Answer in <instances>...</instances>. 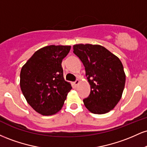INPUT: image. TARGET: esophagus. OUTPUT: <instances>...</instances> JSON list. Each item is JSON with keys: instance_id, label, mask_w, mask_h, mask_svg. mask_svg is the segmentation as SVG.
Returning <instances> with one entry per match:
<instances>
[{"instance_id": "obj_1", "label": "esophagus", "mask_w": 147, "mask_h": 147, "mask_svg": "<svg viewBox=\"0 0 147 147\" xmlns=\"http://www.w3.org/2000/svg\"><path fill=\"white\" fill-rule=\"evenodd\" d=\"M79 84V79H77V80H76L75 82H74V84H75V86H77Z\"/></svg>"}]
</instances>
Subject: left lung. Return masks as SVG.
<instances>
[{
	"mask_svg": "<svg viewBox=\"0 0 147 147\" xmlns=\"http://www.w3.org/2000/svg\"><path fill=\"white\" fill-rule=\"evenodd\" d=\"M73 52L86 70L90 93L83 100L88 111L104 114L114 109L120 100L126 75L119 59L99 45H73Z\"/></svg>",
	"mask_w": 147,
	"mask_h": 147,
	"instance_id": "left-lung-1",
	"label": "left lung"
}]
</instances>
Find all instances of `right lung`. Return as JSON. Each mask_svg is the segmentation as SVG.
Masks as SVG:
<instances>
[{
    "label": "right lung",
    "mask_w": 147,
    "mask_h": 147,
    "mask_svg": "<svg viewBox=\"0 0 147 147\" xmlns=\"http://www.w3.org/2000/svg\"><path fill=\"white\" fill-rule=\"evenodd\" d=\"M70 45H49L34 52L22 67L20 86L30 106L43 115H52L61 109L72 89L63 78L61 62Z\"/></svg>",
    "instance_id": "obj_1"
}]
</instances>
